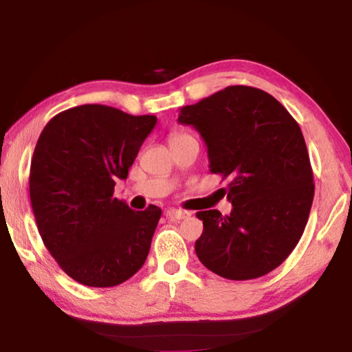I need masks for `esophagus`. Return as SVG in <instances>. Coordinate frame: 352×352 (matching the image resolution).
<instances>
[{
	"label": "esophagus",
	"mask_w": 352,
	"mask_h": 352,
	"mask_svg": "<svg viewBox=\"0 0 352 352\" xmlns=\"http://www.w3.org/2000/svg\"><path fill=\"white\" fill-rule=\"evenodd\" d=\"M166 216H168L170 220H183L189 217L190 214L188 211H182V210H168Z\"/></svg>",
	"instance_id": "34e87169"
}]
</instances>
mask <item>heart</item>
I'll return each instance as SVG.
<instances>
[{
	"mask_svg": "<svg viewBox=\"0 0 352 352\" xmlns=\"http://www.w3.org/2000/svg\"><path fill=\"white\" fill-rule=\"evenodd\" d=\"M183 136H188V135H182V133H172V135L169 136V142H170V141H175V140H178V138H183Z\"/></svg>",
	"mask_w": 352,
	"mask_h": 352,
	"instance_id": "obj_1",
	"label": "heart"
}]
</instances>
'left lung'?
<instances>
[{"instance_id": "left-lung-1", "label": "left lung", "mask_w": 352, "mask_h": 352, "mask_svg": "<svg viewBox=\"0 0 352 352\" xmlns=\"http://www.w3.org/2000/svg\"><path fill=\"white\" fill-rule=\"evenodd\" d=\"M178 122L204 138L210 170L230 178L228 216L197 212L195 253L216 275L245 281L287 259L306 228L314 174L305 136L290 113L259 88L233 85L182 107Z\"/></svg>"}]
</instances>
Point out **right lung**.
<instances>
[{"label":"right lung","instance_id":"obj_1","mask_svg":"<svg viewBox=\"0 0 352 352\" xmlns=\"http://www.w3.org/2000/svg\"><path fill=\"white\" fill-rule=\"evenodd\" d=\"M157 116L87 104L58 113L41 132L29 194L47 252L74 281L113 287L138 272L162 210L133 211L113 197Z\"/></svg>","mask_w":352,"mask_h":352}]
</instances>
